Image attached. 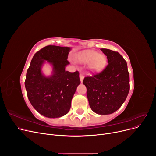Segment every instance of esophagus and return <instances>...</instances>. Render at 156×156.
Instances as JSON below:
<instances>
[{
    "label": "esophagus",
    "mask_w": 156,
    "mask_h": 156,
    "mask_svg": "<svg viewBox=\"0 0 156 156\" xmlns=\"http://www.w3.org/2000/svg\"><path fill=\"white\" fill-rule=\"evenodd\" d=\"M79 77H80V80H81V82L83 83V79H84V76L83 75V74H80L79 75Z\"/></svg>",
    "instance_id": "34e87169"
}]
</instances>
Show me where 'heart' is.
I'll use <instances>...</instances> for the list:
<instances>
[{
	"label": "heart",
	"mask_w": 156,
	"mask_h": 156,
	"mask_svg": "<svg viewBox=\"0 0 156 156\" xmlns=\"http://www.w3.org/2000/svg\"><path fill=\"white\" fill-rule=\"evenodd\" d=\"M77 60L79 63L83 64H88L90 70L93 72H97L100 71L105 64V56L101 54H98L97 52L88 50L80 53Z\"/></svg>",
	"instance_id": "obj_1"
}]
</instances>
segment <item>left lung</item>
Wrapping results in <instances>:
<instances>
[{"mask_svg":"<svg viewBox=\"0 0 156 156\" xmlns=\"http://www.w3.org/2000/svg\"><path fill=\"white\" fill-rule=\"evenodd\" d=\"M108 60L100 73L84 77L91 109L98 115H110L123 104L129 91V74L126 61L116 51L101 49Z\"/></svg>","mask_w":156,"mask_h":156,"instance_id":"1","label":"left lung"}]
</instances>
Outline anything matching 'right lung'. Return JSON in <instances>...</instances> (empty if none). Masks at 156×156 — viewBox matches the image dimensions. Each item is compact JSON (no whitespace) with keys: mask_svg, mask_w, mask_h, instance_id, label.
Wrapping results in <instances>:
<instances>
[{"mask_svg":"<svg viewBox=\"0 0 156 156\" xmlns=\"http://www.w3.org/2000/svg\"><path fill=\"white\" fill-rule=\"evenodd\" d=\"M68 47L48 45L34 55L27 72L25 85L28 98L40 114L48 118L66 115L79 84V72H69L65 68L69 64ZM47 62L53 67L52 75L45 76L41 72Z\"/></svg>","mask_w":156,"mask_h":156,"instance_id":"1","label":"right lung"}]
</instances>
